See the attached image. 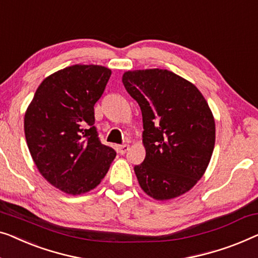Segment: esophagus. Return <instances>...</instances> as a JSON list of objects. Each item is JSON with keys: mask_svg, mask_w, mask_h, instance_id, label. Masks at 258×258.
<instances>
[{"mask_svg": "<svg viewBox=\"0 0 258 258\" xmlns=\"http://www.w3.org/2000/svg\"><path fill=\"white\" fill-rule=\"evenodd\" d=\"M129 150V145L128 144H123V145H118V148H117V151H118V154H121V155H124L126 151Z\"/></svg>", "mask_w": 258, "mask_h": 258, "instance_id": "1", "label": "esophagus"}]
</instances>
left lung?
Here are the masks:
<instances>
[{
	"mask_svg": "<svg viewBox=\"0 0 258 258\" xmlns=\"http://www.w3.org/2000/svg\"><path fill=\"white\" fill-rule=\"evenodd\" d=\"M122 83L141 107L145 158L134 167L156 200L188 192L203 177L215 144V121L199 89L167 70L128 71Z\"/></svg>",
	"mask_w": 258,
	"mask_h": 258,
	"instance_id": "1",
	"label": "left lung"
}]
</instances>
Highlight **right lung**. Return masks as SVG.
<instances>
[{
  "instance_id": "add662e5",
  "label": "right lung",
  "mask_w": 258,
  "mask_h": 258,
  "mask_svg": "<svg viewBox=\"0 0 258 258\" xmlns=\"http://www.w3.org/2000/svg\"><path fill=\"white\" fill-rule=\"evenodd\" d=\"M110 76L99 65L66 67L43 80L25 111V138L37 169L67 194L95 188L116 156L94 125V104Z\"/></svg>"
}]
</instances>
